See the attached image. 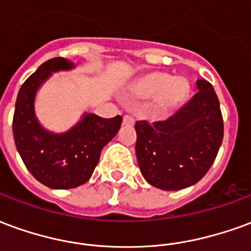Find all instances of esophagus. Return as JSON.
I'll use <instances>...</instances> for the list:
<instances>
[{"label":"esophagus","mask_w":251,"mask_h":251,"mask_svg":"<svg viewBox=\"0 0 251 251\" xmlns=\"http://www.w3.org/2000/svg\"><path fill=\"white\" fill-rule=\"evenodd\" d=\"M124 125H134V118L131 115H124Z\"/></svg>","instance_id":"34e87169"}]
</instances>
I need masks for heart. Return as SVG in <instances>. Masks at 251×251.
I'll return each mask as SVG.
<instances>
[{"label": "heart", "mask_w": 251, "mask_h": 251, "mask_svg": "<svg viewBox=\"0 0 251 251\" xmlns=\"http://www.w3.org/2000/svg\"><path fill=\"white\" fill-rule=\"evenodd\" d=\"M187 90V83L180 77H171L164 72H151L136 83L133 93L140 98L154 97L160 109L169 110L184 99Z\"/></svg>", "instance_id": "1"}]
</instances>
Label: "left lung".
<instances>
[{
	"label": "left lung",
	"mask_w": 251,
	"mask_h": 251,
	"mask_svg": "<svg viewBox=\"0 0 251 251\" xmlns=\"http://www.w3.org/2000/svg\"><path fill=\"white\" fill-rule=\"evenodd\" d=\"M198 93L168 120L136 122V154L144 179L156 188L177 191L196 184L215 161L223 118L214 87L196 80Z\"/></svg>",
	"instance_id": "obj_1"
}]
</instances>
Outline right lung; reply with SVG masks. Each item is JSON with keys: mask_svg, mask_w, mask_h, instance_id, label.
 Returning <instances> with one entry per match:
<instances>
[{"mask_svg": "<svg viewBox=\"0 0 251 251\" xmlns=\"http://www.w3.org/2000/svg\"><path fill=\"white\" fill-rule=\"evenodd\" d=\"M72 68L75 64L64 57L43 63L21 86L14 109L13 136L20 156L36 180L53 189L75 188L88 181L102 149L122 124L121 115L106 120L84 113L64 133H53L41 125L35 110L39 88L53 72Z\"/></svg>", "mask_w": 251, "mask_h": 251, "instance_id": "right-lung-1", "label": "right lung"}]
</instances>
